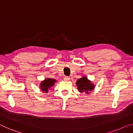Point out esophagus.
<instances>
[{"label": "esophagus", "mask_w": 133, "mask_h": 133, "mask_svg": "<svg viewBox=\"0 0 133 133\" xmlns=\"http://www.w3.org/2000/svg\"><path fill=\"white\" fill-rule=\"evenodd\" d=\"M64 80L65 81H69L70 80V77H69L68 76H66V77L64 78Z\"/></svg>", "instance_id": "esophagus-1"}]
</instances>
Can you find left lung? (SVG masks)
<instances>
[{"label": "left lung", "mask_w": 133, "mask_h": 133, "mask_svg": "<svg viewBox=\"0 0 133 133\" xmlns=\"http://www.w3.org/2000/svg\"><path fill=\"white\" fill-rule=\"evenodd\" d=\"M76 85L80 93L84 92L89 93V91L94 89V85L85 76H83L82 78L78 79L76 82Z\"/></svg>", "instance_id": "8db88e82"}]
</instances>
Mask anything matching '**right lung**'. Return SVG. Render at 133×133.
Returning a JSON list of instances; mask_svg holds the SVG:
<instances>
[{"mask_svg": "<svg viewBox=\"0 0 133 133\" xmlns=\"http://www.w3.org/2000/svg\"><path fill=\"white\" fill-rule=\"evenodd\" d=\"M56 82V80L53 78H47L40 83V89L43 93H47L49 91V90H50L51 87L55 85Z\"/></svg>", "mask_w": 133, "mask_h": 133, "instance_id": "add662e5", "label": "right lung"}]
</instances>
